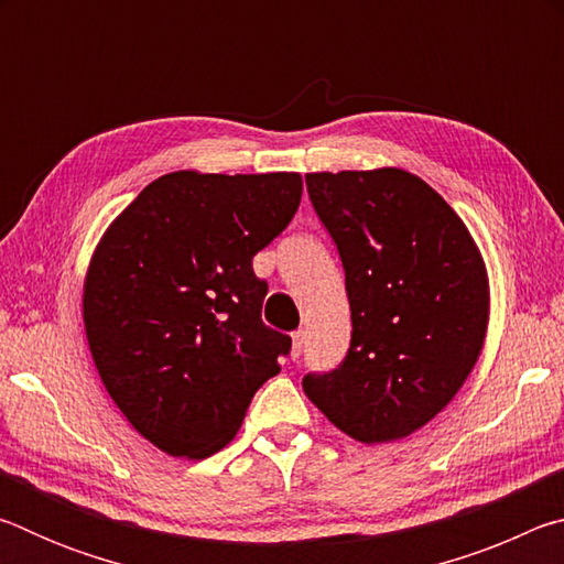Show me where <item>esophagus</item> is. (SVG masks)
Listing matches in <instances>:
<instances>
[{
  "mask_svg": "<svg viewBox=\"0 0 564 564\" xmlns=\"http://www.w3.org/2000/svg\"><path fill=\"white\" fill-rule=\"evenodd\" d=\"M291 338H293V346H291V358L295 360L301 356V350H303V338H305V333L303 330H293L291 333Z\"/></svg>",
  "mask_w": 564,
  "mask_h": 564,
  "instance_id": "1",
  "label": "esophagus"
}]
</instances>
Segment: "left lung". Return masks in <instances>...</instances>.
<instances>
[{
    "label": "left lung",
    "instance_id": "1",
    "mask_svg": "<svg viewBox=\"0 0 564 564\" xmlns=\"http://www.w3.org/2000/svg\"><path fill=\"white\" fill-rule=\"evenodd\" d=\"M338 246L350 348L305 395L360 443L408 437L451 403L480 358L490 285L480 248L445 198L403 169L305 174Z\"/></svg>",
    "mask_w": 564,
    "mask_h": 564
}]
</instances>
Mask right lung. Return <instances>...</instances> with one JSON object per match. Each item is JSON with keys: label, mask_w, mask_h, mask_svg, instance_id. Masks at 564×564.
<instances>
[{"label": "right lung", "mask_w": 564, "mask_h": 564, "mask_svg": "<svg viewBox=\"0 0 564 564\" xmlns=\"http://www.w3.org/2000/svg\"><path fill=\"white\" fill-rule=\"evenodd\" d=\"M303 194L301 174L159 176L113 218L84 279L101 383L159 451L204 460L234 441L291 338L265 326L253 256Z\"/></svg>", "instance_id": "1"}]
</instances>
